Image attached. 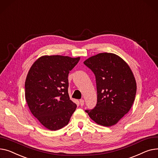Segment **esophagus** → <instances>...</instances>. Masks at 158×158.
<instances>
[{
  "label": "esophagus",
  "instance_id": "obj_1",
  "mask_svg": "<svg viewBox=\"0 0 158 158\" xmlns=\"http://www.w3.org/2000/svg\"><path fill=\"white\" fill-rule=\"evenodd\" d=\"M80 104L81 106H83V105H84V100H83V99H80Z\"/></svg>",
  "mask_w": 158,
  "mask_h": 158
}]
</instances>
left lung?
Here are the masks:
<instances>
[{"instance_id": "obj_1", "label": "left lung", "mask_w": 158, "mask_h": 158, "mask_svg": "<svg viewBox=\"0 0 158 158\" xmlns=\"http://www.w3.org/2000/svg\"><path fill=\"white\" fill-rule=\"evenodd\" d=\"M83 63L94 74L98 94L96 106L85 112L98 124L114 126L133 104L136 92L133 73L123 59L112 53H99Z\"/></svg>"}]
</instances>
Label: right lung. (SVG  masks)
<instances>
[{"instance_id":"add662e5","label":"right lung","mask_w":158,"mask_h":158,"mask_svg":"<svg viewBox=\"0 0 158 158\" xmlns=\"http://www.w3.org/2000/svg\"><path fill=\"white\" fill-rule=\"evenodd\" d=\"M80 57L44 55L32 64L25 80V96L31 113L51 131L66 126L77 105L68 94V75Z\"/></svg>"}]
</instances>
